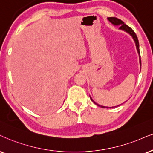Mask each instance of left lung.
Masks as SVG:
<instances>
[{"label":"left lung","mask_w":153,"mask_h":153,"mask_svg":"<svg viewBox=\"0 0 153 153\" xmlns=\"http://www.w3.org/2000/svg\"><path fill=\"white\" fill-rule=\"evenodd\" d=\"M108 20L110 21L111 23L113 25H117V26H120L119 29L120 30H123L127 32L128 33H129L130 35H131L132 37H133V39H134L135 41V45H136V48H137V53L139 54V56H140V65L141 66V60H140V50H139V42H138V39H137V35L136 34L134 33V31L133 30L131 29V27H129V26H128L127 25L124 23L121 20H120V19L117 18H113V17H111V18H108ZM91 98V97H90ZM91 100L93 102L95 103V104H97L98 106L99 107H101V108H108V107H105V106H103V105H100L97 103L96 102H94V101L92 100V99L91 98ZM116 107V106H115ZM109 108V107H108ZM111 108V107H110ZM112 108H114V107H112Z\"/></svg>","instance_id":"left-lung-1"}]
</instances>
